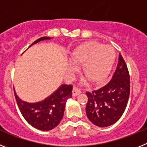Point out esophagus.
<instances>
[{
  "label": "esophagus",
  "instance_id": "34e87169",
  "mask_svg": "<svg viewBox=\"0 0 147 147\" xmlns=\"http://www.w3.org/2000/svg\"><path fill=\"white\" fill-rule=\"evenodd\" d=\"M81 92V89H79L77 86H74L73 89H72V95H73V96H77V95H79Z\"/></svg>",
  "mask_w": 147,
  "mask_h": 147
}]
</instances>
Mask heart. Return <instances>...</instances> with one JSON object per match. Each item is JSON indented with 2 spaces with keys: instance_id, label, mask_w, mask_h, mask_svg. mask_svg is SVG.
<instances>
[{
  "instance_id": "1",
  "label": "heart",
  "mask_w": 147,
  "mask_h": 147,
  "mask_svg": "<svg viewBox=\"0 0 147 147\" xmlns=\"http://www.w3.org/2000/svg\"><path fill=\"white\" fill-rule=\"evenodd\" d=\"M116 58L115 49L96 41H87L76 47L71 53L72 62L83 65V75L89 82L99 84L110 73ZM70 71L75 66H70Z\"/></svg>"
}]
</instances>
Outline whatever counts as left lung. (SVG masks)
I'll list each match as a JSON object with an SVG mask.
<instances>
[{
  "label": "left lung",
  "mask_w": 147,
  "mask_h": 147,
  "mask_svg": "<svg viewBox=\"0 0 147 147\" xmlns=\"http://www.w3.org/2000/svg\"><path fill=\"white\" fill-rule=\"evenodd\" d=\"M130 92L129 73L121 54L118 66L110 81L100 89L86 92V115L89 121L100 127L116 123L123 114Z\"/></svg>",
  "instance_id": "left-lung-1"
}]
</instances>
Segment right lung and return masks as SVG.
<instances>
[{
	"instance_id": "add662e5",
	"label": "right lung",
	"mask_w": 147,
	"mask_h": 147,
	"mask_svg": "<svg viewBox=\"0 0 147 147\" xmlns=\"http://www.w3.org/2000/svg\"><path fill=\"white\" fill-rule=\"evenodd\" d=\"M50 39L42 37L33 42L29 47L41 40ZM72 85L63 84L45 100L29 104L23 101L18 97L15 90V97L18 108L24 119L34 128L43 131L54 129L63 118L67 99L72 96Z\"/></svg>"
}]
</instances>
